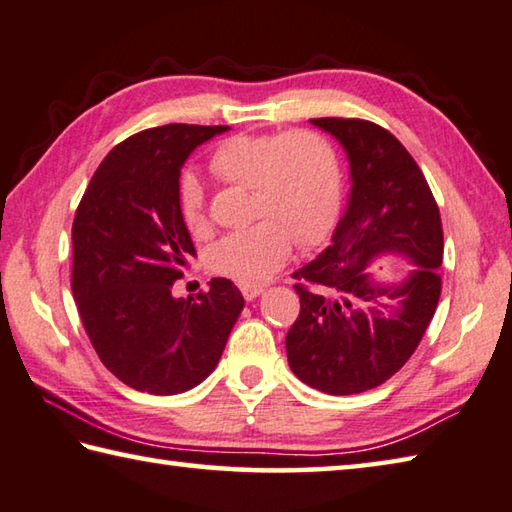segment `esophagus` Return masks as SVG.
I'll return each mask as SVG.
<instances>
[{
  "mask_svg": "<svg viewBox=\"0 0 512 512\" xmlns=\"http://www.w3.org/2000/svg\"><path fill=\"white\" fill-rule=\"evenodd\" d=\"M241 293H244V297L250 302V300H255V297L262 295L264 288L262 286H241Z\"/></svg>",
  "mask_w": 512,
  "mask_h": 512,
  "instance_id": "1",
  "label": "esophagus"
}]
</instances>
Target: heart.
Instances as JSON below:
<instances>
[{"label": "heart", "instance_id": "1", "mask_svg": "<svg viewBox=\"0 0 512 512\" xmlns=\"http://www.w3.org/2000/svg\"><path fill=\"white\" fill-rule=\"evenodd\" d=\"M210 167L221 179L248 185L255 217H271L230 232L210 248L212 271L244 286L262 284L286 262L291 235L302 246L315 244L338 215L340 163L327 138L315 132L232 136L212 154ZM181 215L190 230L206 224L194 174L181 179Z\"/></svg>", "mask_w": 512, "mask_h": 512}]
</instances>
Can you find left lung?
Segmentation results:
<instances>
[{"label": "left lung", "mask_w": 512, "mask_h": 512, "mask_svg": "<svg viewBox=\"0 0 512 512\" xmlns=\"http://www.w3.org/2000/svg\"><path fill=\"white\" fill-rule=\"evenodd\" d=\"M349 161V199L329 246L297 268L300 315L286 333L293 374L331 396L360 394L401 369L441 295L443 228L423 172L396 136L369 120L313 118ZM401 256L413 268L380 281L370 264Z\"/></svg>", "instance_id": "8db88e82"}]
</instances>
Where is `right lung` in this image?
<instances>
[{"instance_id": "obj_1", "label": "right lung", "mask_w": 512, "mask_h": 512, "mask_svg": "<svg viewBox=\"0 0 512 512\" xmlns=\"http://www.w3.org/2000/svg\"><path fill=\"white\" fill-rule=\"evenodd\" d=\"M230 127L172 123L129 136L91 179L73 219L71 291L98 358L136 392L174 396L203 383L244 309L226 277L174 297L194 255L181 215V167Z\"/></svg>"}]
</instances>
